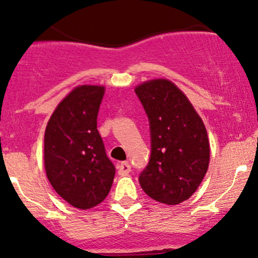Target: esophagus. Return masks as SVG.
I'll return each mask as SVG.
<instances>
[{"instance_id":"esophagus-1","label":"esophagus","mask_w":258,"mask_h":258,"mask_svg":"<svg viewBox=\"0 0 258 258\" xmlns=\"http://www.w3.org/2000/svg\"><path fill=\"white\" fill-rule=\"evenodd\" d=\"M117 170H118V174L120 175H127L130 171H131V165H130L127 161H123V163H121L120 165L117 166Z\"/></svg>"}]
</instances>
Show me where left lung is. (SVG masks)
Here are the masks:
<instances>
[{
    "label": "left lung",
    "mask_w": 258,
    "mask_h": 258,
    "mask_svg": "<svg viewBox=\"0 0 258 258\" xmlns=\"http://www.w3.org/2000/svg\"><path fill=\"white\" fill-rule=\"evenodd\" d=\"M135 92L148 115L152 138L141 187L157 202L179 205L196 192L208 170L207 130L185 93L169 79L146 81Z\"/></svg>",
    "instance_id": "left-lung-1"
}]
</instances>
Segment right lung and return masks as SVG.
Wrapping results in <instances>:
<instances>
[{
  "label": "right lung",
  "mask_w": 258,
  "mask_h": 258,
  "mask_svg": "<svg viewBox=\"0 0 258 258\" xmlns=\"http://www.w3.org/2000/svg\"><path fill=\"white\" fill-rule=\"evenodd\" d=\"M104 86H77L53 110L44 138V165L51 186L73 207L89 209L111 188L115 166L97 128Z\"/></svg>",
  "instance_id": "1"
}]
</instances>
